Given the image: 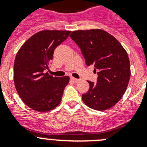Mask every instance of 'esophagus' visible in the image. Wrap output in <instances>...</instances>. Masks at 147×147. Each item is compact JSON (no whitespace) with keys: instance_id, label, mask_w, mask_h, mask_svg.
<instances>
[{"instance_id":"1","label":"esophagus","mask_w":147,"mask_h":147,"mask_svg":"<svg viewBox=\"0 0 147 147\" xmlns=\"http://www.w3.org/2000/svg\"><path fill=\"white\" fill-rule=\"evenodd\" d=\"M70 79H71V80L72 82H80V80H78V79H76V78H74V77H72V76H71V78H70Z\"/></svg>"}]
</instances>
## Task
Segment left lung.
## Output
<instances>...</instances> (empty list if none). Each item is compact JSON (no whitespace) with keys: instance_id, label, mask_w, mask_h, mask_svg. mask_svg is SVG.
Here are the masks:
<instances>
[{"instance_id":"left-lung-1","label":"left lung","mask_w":147,"mask_h":147,"mask_svg":"<svg viewBox=\"0 0 147 147\" xmlns=\"http://www.w3.org/2000/svg\"><path fill=\"white\" fill-rule=\"evenodd\" d=\"M80 47L88 66L98 71L96 84L88 81L90 88L82 94L87 106L96 110L112 107L125 93L130 78L127 51L113 36L102 29L74 31L70 35Z\"/></svg>"}]
</instances>
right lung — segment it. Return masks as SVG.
<instances>
[{
    "mask_svg": "<svg viewBox=\"0 0 147 147\" xmlns=\"http://www.w3.org/2000/svg\"><path fill=\"white\" fill-rule=\"evenodd\" d=\"M70 33L71 31H41L27 40L18 51L14 64L15 86L30 108L46 112L60 103L69 76L54 77L44 71L49 69L54 49Z\"/></svg>",
    "mask_w": 147,
    "mask_h": 147,
    "instance_id": "1",
    "label": "right lung"
}]
</instances>
